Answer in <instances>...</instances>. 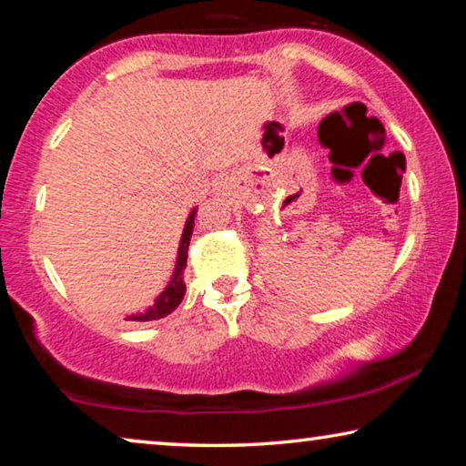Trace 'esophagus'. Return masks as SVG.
I'll return each instance as SVG.
<instances>
[{
  "label": "esophagus",
  "mask_w": 466,
  "mask_h": 466,
  "mask_svg": "<svg viewBox=\"0 0 466 466\" xmlns=\"http://www.w3.org/2000/svg\"><path fill=\"white\" fill-rule=\"evenodd\" d=\"M222 183H224V180H222ZM222 183H219V185H222Z\"/></svg>",
  "instance_id": "esophagus-1"
}]
</instances>
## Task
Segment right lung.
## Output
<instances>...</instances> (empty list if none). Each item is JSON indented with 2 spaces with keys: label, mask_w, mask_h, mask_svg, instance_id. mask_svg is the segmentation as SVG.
Masks as SVG:
<instances>
[{
  "label": "right lung",
  "mask_w": 466,
  "mask_h": 466,
  "mask_svg": "<svg viewBox=\"0 0 466 466\" xmlns=\"http://www.w3.org/2000/svg\"><path fill=\"white\" fill-rule=\"evenodd\" d=\"M195 216H197V209L191 211V216H188L187 224H185V232H183V238H180V247H178L177 269H175V275H172L168 288L164 289L160 296H157L154 306H149V309H147L144 314H137V317H131V320L146 322V320H157V319L168 317V314H170L172 310H175L177 306L180 304V299L185 298L187 286H185V281H183V273H185V267H187V250H188V242H191Z\"/></svg>",
  "instance_id": "1"
}]
</instances>
